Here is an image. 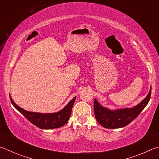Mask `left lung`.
Instances as JSON below:
<instances>
[{
  "instance_id": "8db88e82",
  "label": "left lung",
  "mask_w": 159,
  "mask_h": 159,
  "mask_svg": "<svg viewBox=\"0 0 159 159\" xmlns=\"http://www.w3.org/2000/svg\"><path fill=\"white\" fill-rule=\"evenodd\" d=\"M152 86L148 95L143 100L131 108L110 109L102 106L98 101H94V111L97 121L105 128L116 129L123 128L138 116L147 105L151 98Z\"/></svg>"
}]
</instances>
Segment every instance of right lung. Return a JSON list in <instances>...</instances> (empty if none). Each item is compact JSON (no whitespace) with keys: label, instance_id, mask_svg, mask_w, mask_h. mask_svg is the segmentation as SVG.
Returning a JSON list of instances; mask_svg holds the SVG:
<instances>
[{"label":"right lung","instance_id":"1","mask_svg":"<svg viewBox=\"0 0 159 159\" xmlns=\"http://www.w3.org/2000/svg\"><path fill=\"white\" fill-rule=\"evenodd\" d=\"M10 98L15 108L19 112H20L26 119L29 120L32 124L41 129L50 130V129L62 127L66 124L71 116L72 107H73L76 97H74L60 111L55 113H46V114L26 111L16 104L10 95Z\"/></svg>","mask_w":159,"mask_h":159}]
</instances>
